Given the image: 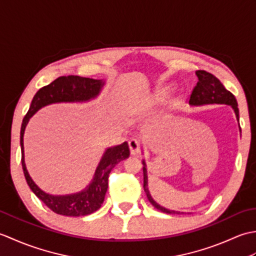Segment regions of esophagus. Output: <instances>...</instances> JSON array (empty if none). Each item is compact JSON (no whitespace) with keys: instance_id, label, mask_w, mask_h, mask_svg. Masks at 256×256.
Returning <instances> with one entry per match:
<instances>
[{"instance_id":"esophagus-1","label":"esophagus","mask_w":256,"mask_h":256,"mask_svg":"<svg viewBox=\"0 0 256 256\" xmlns=\"http://www.w3.org/2000/svg\"><path fill=\"white\" fill-rule=\"evenodd\" d=\"M128 146H130V150H131V154L132 155H136L140 153V144L138 140L132 138L128 140Z\"/></svg>"}]
</instances>
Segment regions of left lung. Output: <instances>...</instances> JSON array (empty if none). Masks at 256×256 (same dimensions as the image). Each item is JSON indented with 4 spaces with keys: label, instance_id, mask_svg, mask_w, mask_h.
<instances>
[{
    "label": "left lung",
    "instance_id": "obj_1",
    "mask_svg": "<svg viewBox=\"0 0 256 256\" xmlns=\"http://www.w3.org/2000/svg\"><path fill=\"white\" fill-rule=\"evenodd\" d=\"M196 74L198 77V82L192 89V94H190L189 103L192 106H201V104H212V103H220V104H229L234 108L236 116L238 120V108L236 96H233L229 90L224 88V86L221 84V81L212 74L206 72V70H198L196 72ZM143 172H144V190L148 196L150 202L153 204L157 210L165 214H179L178 211H172L165 209L164 206H160L158 204H156L154 199L148 192V170H146L145 162H143Z\"/></svg>",
    "mask_w": 256,
    "mask_h": 256
}]
</instances>
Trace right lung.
<instances>
[{
	"label": "right lung",
	"instance_id": "obj_1",
	"mask_svg": "<svg viewBox=\"0 0 256 256\" xmlns=\"http://www.w3.org/2000/svg\"><path fill=\"white\" fill-rule=\"evenodd\" d=\"M103 86L100 80L79 77V76H64L54 80L52 84L42 86L36 92L32 98L30 110L23 118L20 128V150H22V166L24 176L32 192H34L48 208L57 214L67 216H81L94 214L100 208L104 201L108 190V179L111 170L120 162L130 156L128 144L124 142L116 148L106 150L98 166L94 178L89 187L84 192L69 196H52L38 188L27 172L24 162V144L23 136L26 124L30 116L40 110V108L55 102H74L86 101L94 98Z\"/></svg>",
	"mask_w": 256,
	"mask_h": 256
}]
</instances>
